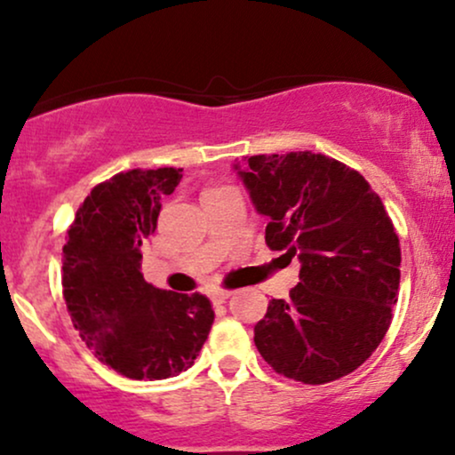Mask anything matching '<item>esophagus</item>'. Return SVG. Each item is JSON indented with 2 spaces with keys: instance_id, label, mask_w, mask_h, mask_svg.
<instances>
[{
  "instance_id": "obj_1",
  "label": "esophagus",
  "mask_w": 455,
  "mask_h": 455,
  "mask_svg": "<svg viewBox=\"0 0 455 455\" xmlns=\"http://www.w3.org/2000/svg\"><path fill=\"white\" fill-rule=\"evenodd\" d=\"M231 295H233L231 291H213L210 297H212L213 304H224V301H227Z\"/></svg>"
}]
</instances>
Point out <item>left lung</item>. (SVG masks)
<instances>
[{"mask_svg":"<svg viewBox=\"0 0 455 455\" xmlns=\"http://www.w3.org/2000/svg\"><path fill=\"white\" fill-rule=\"evenodd\" d=\"M265 242L299 259L289 299H269L254 344L278 374L323 385L357 370L387 333L398 301L400 239L357 171L312 151L233 164Z\"/></svg>","mask_w":455,"mask_h":455,"instance_id":"8db88e82","label":"left lung"}]
</instances>
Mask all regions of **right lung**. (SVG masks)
<instances>
[{
  "mask_svg": "<svg viewBox=\"0 0 455 455\" xmlns=\"http://www.w3.org/2000/svg\"><path fill=\"white\" fill-rule=\"evenodd\" d=\"M181 169H134L102 181L78 207L64 243L61 284L72 325L96 357L137 380L195 363L213 323L210 299L145 282L140 245L158 227L162 196Z\"/></svg>",
  "mask_w": 455,
  "mask_h": 455,
  "instance_id": "1",
  "label": "right lung"
}]
</instances>
